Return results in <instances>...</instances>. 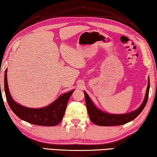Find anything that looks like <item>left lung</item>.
I'll use <instances>...</instances> for the list:
<instances>
[{
	"label": "left lung",
	"mask_w": 157,
	"mask_h": 157,
	"mask_svg": "<svg viewBox=\"0 0 157 157\" xmlns=\"http://www.w3.org/2000/svg\"><path fill=\"white\" fill-rule=\"evenodd\" d=\"M149 87L150 84L149 79L147 92H146L145 98L142 105L135 111L124 114H111L101 112V110L98 109L94 106L88 94L85 92L86 106H87V112L90 120L94 124L99 126H119L131 122L142 112V110L144 109L146 105H147L148 98H149Z\"/></svg>",
	"instance_id": "obj_1"
}]
</instances>
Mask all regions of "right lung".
Returning a JSON list of instances; mask_svg holds the SVG:
<instances>
[{
  "instance_id": "add662e5",
  "label": "right lung",
  "mask_w": 157,
  "mask_h": 157,
  "mask_svg": "<svg viewBox=\"0 0 157 157\" xmlns=\"http://www.w3.org/2000/svg\"><path fill=\"white\" fill-rule=\"evenodd\" d=\"M4 89L8 105L20 119L33 124L46 127L56 126L61 122L65 114L67 101L74 92L73 90L63 94L48 107L40 109H31L23 107L15 102L10 95L8 86L7 69L6 70L4 75Z\"/></svg>"
}]
</instances>
